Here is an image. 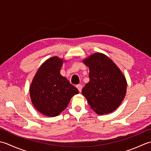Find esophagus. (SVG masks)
<instances>
[{
	"label": "esophagus",
	"mask_w": 151,
	"mask_h": 151,
	"mask_svg": "<svg viewBox=\"0 0 151 151\" xmlns=\"http://www.w3.org/2000/svg\"><path fill=\"white\" fill-rule=\"evenodd\" d=\"M76 87L78 88L79 92H80V93H81V90H82V85L79 84V85H78L76 86Z\"/></svg>",
	"instance_id": "34e87169"
}]
</instances>
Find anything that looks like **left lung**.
Listing matches in <instances>:
<instances>
[{
	"label": "left lung",
	"instance_id": "left-lung-1",
	"mask_svg": "<svg viewBox=\"0 0 151 151\" xmlns=\"http://www.w3.org/2000/svg\"><path fill=\"white\" fill-rule=\"evenodd\" d=\"M83 61L89 68L90 81L82 89V94L98 115L108 114L117 108L127 93L125 77L112 60L96 53Z\"/></svg>",
	"mask_w": 151,
	"mask_h": 151
}]
</instances>
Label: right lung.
<instances>
[{"mask_svg": "<svg viewBox=\"0 0 151 151\" xmlns=\"http://www.w3.org/2000/svg\"><path fill=\"white\" fill-rule=\"evenodd\" d=\"M64 60L53 57L39 68L30 86L32 103L40 113L53 117L66 108L78 88L60 75Z\"/></svg>", "mask_w": 151, "mask_h": 151, "instance_id": "1", "label": "right lung"}]
</instances>
